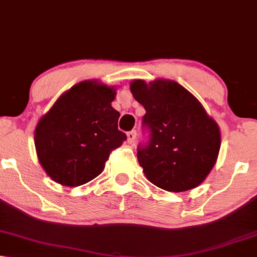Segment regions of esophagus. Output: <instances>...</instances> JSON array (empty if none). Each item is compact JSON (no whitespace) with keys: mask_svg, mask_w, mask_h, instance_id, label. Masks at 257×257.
Segmentation results:
<instances>
[{"mask_svg":"<svg viewBox=\"0 0 257 257\" xmlns=\"http://www.w3.org/2000/svg\"><path fill=\"white\" fill-rule=\"evenodd\" d=\"M136 135H138L136 131H132V132H129L128 134H126V138H128L129 144H134L135 140H136Z\"/></svg>","mask_w":257,"mask_h":257,"instance_id":"1","label":"esophagus"}]
</instances>
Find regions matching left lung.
<instances>
[{
	"instance_id": "left-lung-1",
	"label": "left lung",
	"mask_w": 257,
	"mask_h": 257,
	"mask_svg": "<svg viewBox=\"0 0 257 257\" xmlns=\"http://www.w3.org/2000/svg\"><path fill=\"white\" fill-rule=\"evenodd\" d=\"M134 98L144 105L142 129L147 141L138 160L155 186L183 192L197 187L215 166L220 148L217 123L192 93L172 80H134Z\"/></svg>"
}]
</instances>
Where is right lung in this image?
Masks as SVG:
<instances>
[{"mask_svg":"<svg viewBox=\"0 0 257 257\" xmlns=\"http://www.w3.org/2000/svg\"><path fill=\"white\" fill-rule=\"evenodd\" d=\"M115 90L96 82L77 84L64 93L35 129L41 166L57 183L79 186L104 170L113 149L126 140L111 106Z\"/></svg>","mask_w":257,"mask_h":257,"instance_id":"obj_1","label":"right lung"}]
</instances>
